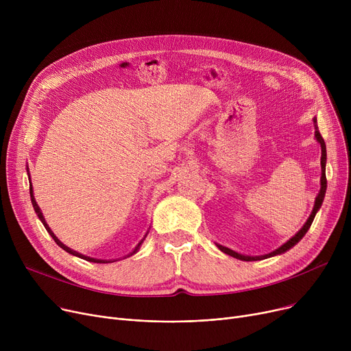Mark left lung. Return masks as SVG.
Returning a JSON list of instances; mask_svg holds the SVG:
<instances>
[{
	"label": "left lung",
	"mask_w": 351,
	"mask_h": 351,
	"mask_svg": "<svg viewBox=\"0 0 351 351\" xmlns=\"http://www.w3.org/2000/svg\"><path fill=\"white\" fill-rule=\"evenodd\" d=\"M313 125H315V138H316V141L320 143V147H322V159H320V165H322V176H320V191H319V193H317V196H316L315 206H313V210H311V213H310L308 219L306 220V223L303 225V228H302L296 234H294L293 237H290L286 243H283L280 247H278V249L273 250V252H270V253H267V254H262V256H247V254H241V253H237V252H234V250H232V249H229V247H225V246H222V245H217V243H216V246H217L220 250H222L223 253H226V254H229V256L234 257V259L245 261V262L262 261V259H267V257L278 256V254H282V253H285V252L290 250L294 245H298V243L302 241V239H303V236L307 233V230L310 229V226H311V223H313V220H315L316 213H317V212H319V209L322 208V204H323L324 196H326V189H327V179H326V162H327V152H326V143H324V139L322 138V135H320V132H319V126H317V119H316V118H313Z\"/></svg>",
	"instance_id": "1"
}]
</instances>
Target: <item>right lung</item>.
I'll return each mask as SVG.
<instances>
[{
  "label": "right lung",
  "mask_w": 351,
  "mask_h": 351,
  "mask_svg": "<svg viewBox=\"0 0 351 351\" xmlns=\"http://www.w3.org/2000/svg\"><path fill=\"white\" fill-rule=\"evenodd\" d=\"M28 172V176H29V171H27ZM29 196H31V202H32V206H34V210H35V213H36V216H38L40 217V220H41V222H43V225L45 226V229H47V232L52 236V239H53V241L55 242H57V245L60 246V247H62L65 252H68L69 254H73V256H77V257H81V259H84V261H88V262H94V263H108L106 261H102V259H94V257H88V256H84V254H81V253H78V252H75V250H72L71 247H68V246H65L61 241H60V239L57 237V236H55L53 234V232L51 230V228L48 226V223L45 222V219H44V215H43V212H41V209H40V206H38V204H36V200H35V197H34V191H32V185H29ZM146 234H147V232H146ZM146 234L143 236V239H142V241L136 245V247L131 252V253H129V254H126L125 257H129V256H132V254H135L139 249H141V245L143 243V241H145V237H146Z\"/></svg>",
  "instance_id": "1"
}]
</instances>
